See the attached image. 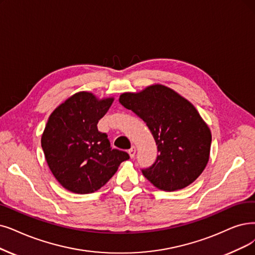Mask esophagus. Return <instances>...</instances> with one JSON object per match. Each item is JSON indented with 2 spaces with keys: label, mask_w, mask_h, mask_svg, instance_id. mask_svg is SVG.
<instances>
[{
  "label": "esophagus",
  "mask_w": 255,
  "mask_h": 255,
  "mask_svg": "<svg viewBox=\"0 0 255 255\" xmlns=\"http://www.w3.org/2000/svg\"><path fill=\"white\" fill-rule=\"evenodd\" d=\"M135 154H136V147L133 145L129 149H128V155L130 158H134L135 157Z\"/></svg>",
  "instance_id": "esophagus-1"
}]
</instances>
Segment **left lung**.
Returning a JSON list of instances; mask_svg holds the SVG:
<instances>
[{
  "mask_svg": "<svg viewBox=\"0 0 255 255\" xmlns=\"http://www.w3.org/2000/svg\"><path fill=\"white\" fill-rule=\"evenodd\" d=\"M119 103L143 120L159 155L142 174L161 190L182 189L205 169L211 133L197 109L165 86L152 85L139 93H124Z\"/></svg>",
  "mask_w": 255,
  "mask_h": 255,
  "instance_id": "1",
  "label": "left lung"
}]
</instances>
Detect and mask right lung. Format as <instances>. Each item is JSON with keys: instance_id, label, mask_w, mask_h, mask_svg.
Wrapping results in <instances>:
<instances>
[{"instance_id": "right-lung-1", "label": "right lung", "mask_w": 255, "mask_h": 255, "mask_svg": "<svg viewBox=\"0 0 255 255\" xmlns=\"http://www.w3.org/2000/svg\"><path fill=\"white\" fill-rule=\"evenodd\" d=\"M113 101L78 92L50 115L40 142L50 170L67 190L92 193L129 159L128 152L112 148L108 135L97 128Z\"/></svg>"}]
</instances>
